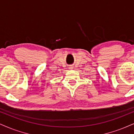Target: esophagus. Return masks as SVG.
Here are the masks:
<instances>
[{"mask_svg":"<svg viewBox=\"0 0 134 134\" xmlns=\"http://www.w3.org/2000/svg\"><path fill=\"white\" fill-rule=\"evenodd\" d=\"M70 68H71V67H70Z\"/></svg>","mask_w":134,"mask_h":134,"instance_id":"obj_1","label":"esophagus"}]
</instances>
